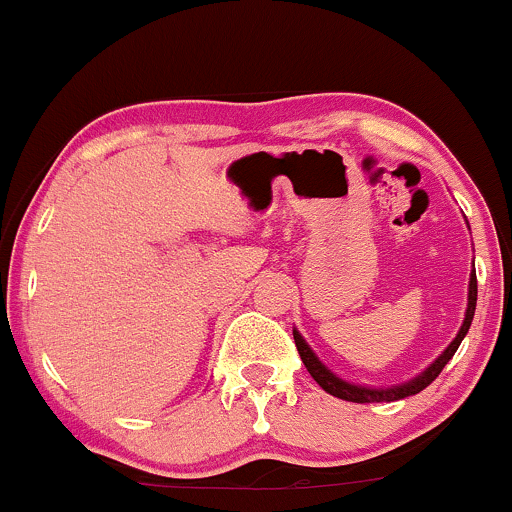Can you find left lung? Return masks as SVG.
Here are the masks:
<instances>
[{
    "mask_svg": "<svg viewBox=\"0 0 512 512\" xmlns=\"http://www.w3.org/2000/svg\"><path fill=\"white\" fill-rule=\"evenodd\" d=\"M474 310H477V272H474V269H472V274H469L467 310H464V320H462L460 332H457V337L452 339V342L443 349V354H440L433 363H428V368L421 370V373L416 375V378L407 380V383L390 385V387H370V385L349 383V380H344L342 375L332 373V370L327 368L325 363L320 361V358H317V354H315L313 349H310V344L305 342L301 332L293 330V339H296V349H298V354H301L305 368H308V373L313 375L315 383L320 385L325 392H330V395L339 397V399H346V402H358V404H366V402H397V399L419 395L421 390H426V387L438 378L440 370H443L445 363H448L450 358L455 356V351L460 349L462 339L467 337L469 325H472V320H474Z\"/></svg>",
    "mask_w": 512,
    "mask_h": 512,
    "instance_id": "obj_1",
    "label": "left lung"
}]
</instances>
